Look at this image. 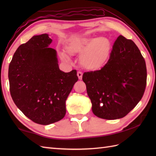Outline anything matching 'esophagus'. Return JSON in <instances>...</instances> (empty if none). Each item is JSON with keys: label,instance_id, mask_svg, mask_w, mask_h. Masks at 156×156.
I'll return each instance as SVG.
<instances>
[{"label": "esophagus", "instance_id": "obj_1", "mask_svg": "<svg viewBox=\"0 0 156 156\" xmlns=\"http://www.w3.org/2000/svg\"><path fill=\"white\" fill-rule=\"evenodd\" d=\"M77 76H78V78H79V80H81V79L82 78V72H78Z\"/></svg>", "mask_w": 156, "mask_h": 156}]
</instances>
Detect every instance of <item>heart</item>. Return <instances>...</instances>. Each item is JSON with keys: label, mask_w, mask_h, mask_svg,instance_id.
Returning <instances> with one entry per match:
<instances>
[{"label": "heart", "mask_w": 156, "mask_h": 156, "mask_svg": "<svg viewBox=\"0 0 156 156\" xmlns=\"http://www.w3.org/2000/svg\"><path fill=\"white\" fill-rule=\"evenodd\" d=\"M66 51L70 55L79 54L80 64L85 68L96 69L100 68L107 60L110 53V42L105 37H82L74 39L66 45ZM63 59H67L65 53H60Z\"/></svg>", "instance_id": "obj_1"}]
</instances>
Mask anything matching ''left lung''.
I'll return each instance as SVG.
<instances>
[{"instance_id": "8db88e82", "label": "left lung", "mask_w": 156, "mask_h": 156, "mask_svg": "<svg viewBox=\"0 0 156 156\" xmlns=\"http://www.w3.org/2000/svg\"><path fill=\"white\" fill-rule=\"evenodd\" d=\"M82 80L97 117L114 120L127 115L146 87L145 62L135 43L119 35L108 62L99 70L84 72Z\"/></svg>"}]
</instances>
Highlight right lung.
<instances>
[{
  "mask_svg": "<svg viewBox=\"0 0 156 156\" xmlns=\"http://www.w3.org/2000/svg\"><path fill=\"white\" fill-rule=\"evenodd\" d=\"M51 41L46 34L34 36L17 48L9 68L15 104L32 121L44 125L64 117L66 101L78 80L76 69H59L56 51L49 48Z\"/></svg>",
  "mask_w": 156,
  "mask_h": 156,
  "instance_id": "obj_1",
  "label": "right lung"
}]
</instances>
